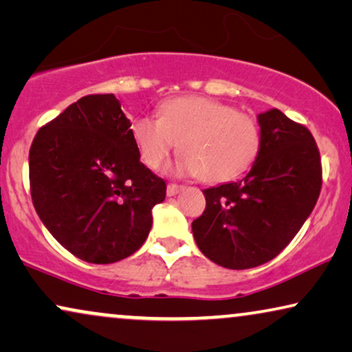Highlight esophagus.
<instances>
[{
	"instance_id": "34e87169",
	"label": "esophagus",
	"mask_w": 352,
	"mask_h": 352,
	"mask_svg": "<svg viewBox=\"0 0 352 352\" xmlns=\"http://www.w3.org/2000/svg\"><path fill=\"white\" fill-rule=\"evenodd\" d=\"M182 190H184V186H182V185L168 184V185H167V196H177V195L180 193Z\"/></svg>"
}]
</instances>
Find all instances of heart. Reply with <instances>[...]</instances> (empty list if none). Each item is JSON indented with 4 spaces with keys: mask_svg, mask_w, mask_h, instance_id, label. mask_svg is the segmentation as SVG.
Instances as JSON below:
<instances>
[{
    "mask_svg": "<svg viewBox=\"0 0 352 352\" xmlns=\"http://www.w3.org/2000/svg\"><path fill=\"white\" fill-rule=\"evenodd\" d=\"M130 133L149 168L161 167L179 144L182 154L170 170L199 175L208 184L235 179L251 167L261 149V130L252 117L203 96L162 102L159 117H137Z\"/></svg>",
    "mask_w": 352,
    "mask_h": 352,
    "instance_id": "1",
    "label": "heart"
}]
</instances>
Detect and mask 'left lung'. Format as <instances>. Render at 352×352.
Segmentation results:
<instances>
[{
    "label": "left lung",
    "mask_w": 352,
    "mask_h": 352,
    "mask_svg": "<svg viewBox=\"0 0 352 352\" xmlns=\"http://www.w3.org/2000/svg\"><path fill=\"white\" fill-rule=\"evenodd\" d=\"M257 124L261 149L251 170L204 190L206 209L191 223L201 252L233 270L280 254L311 215L322 188L312 133L278 109L257 116Z\"/></svg>",
    "instance_id": "8db88e82"
}]
</instances>
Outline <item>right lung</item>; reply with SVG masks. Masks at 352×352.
<instances>
[{"label":"right lung","mask_w":352,"mask_h":352,"mask_svg":"<svg viewBox=\"0 0 352 352\" xmlns=\"http://www.w3.org/2000/svg\"><path fill=\"white\" fill-rule=\"evenodd\" d=\"M114 95L83 96L41 127L29 154L35 210L78 259L112 264L138 251L166 199V182L140 162Z\"/></svg>","instance_id":"1"}]
</instances>
